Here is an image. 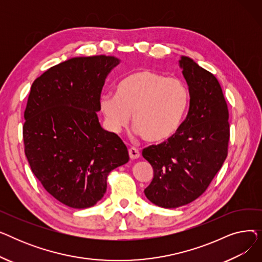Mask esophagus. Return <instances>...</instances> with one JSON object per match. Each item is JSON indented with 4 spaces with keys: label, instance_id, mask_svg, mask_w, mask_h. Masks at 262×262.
<instances>
[{
    "label": "esophagus",
    "instance_id": "esophagus-1",
    "mask_svg": "<svg viewBox=\"0 0 262 262\" xmlns=\"http://www.w3.org/2000/svg\"><path fill=\"white\" fill-rule=\"evenodd\" d=\"M128 154H129L130 159H137V158L140 157L139 149L136 148V147H130V148L128 149Z\"/></svg>",
    "mask_w": 262,
    "mask_h": 262
}]
</instances>
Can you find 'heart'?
I'll return each mask as SVG.
<instances>
[{"instance_id":"1","label":"heart","mask_w":262,"mask_h":262,"mask_svg":"<svg viewBox=\"0 0 262 262\" xmlns=\"http://www.w3.org/2000/svg\"><path fill=\"white\" fill-rule=\"evenodd\" d=\"M116 95L103 94L100 99V110L108 129L120 134L133 115L136 133L152 143L168 140L178 130L190 98L182 79L150 70L123 78Z\"/></svg>"}]
</instances>
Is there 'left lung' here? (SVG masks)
<instances>
[{
  "label": "left lung",
  "mask_w": 262,
  "mask_h": 262,
  "mask_svg": "<svg viewBox=\"0 0 262 262\" xmlns=\"http://www.w3.org/2000/svg\"><path fill=\"white\" fill-rule=\"evenodd\" d=\"M180 66L189 86L188 115L171 138L142 150L154 171L144 194L163 208L201 196L228 152V108L217 79L189 57L182 56Z\"/></svg>",
  "instance_id": "8db88e82"
}]
</instances>
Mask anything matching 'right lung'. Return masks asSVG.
I'll return each instance as SVG.
<instances>
[{"mask_svg": "<svg viewBox=\"0 0 262 262\" xmlns=\"http://www.w3.org/2000/svg\"><path fill=\"white\" fill-rule=\"evenodd\" d=\"M120 60L74 57L35 79L24 112V152L49 193L71 208H89L107 189V176L129 160L120 137L102 128L101 92Z\"/></svg>", "mask_w": 262, "mask_h": 262, "instance_id": "1", "label": "right lung"}]
</instances>
